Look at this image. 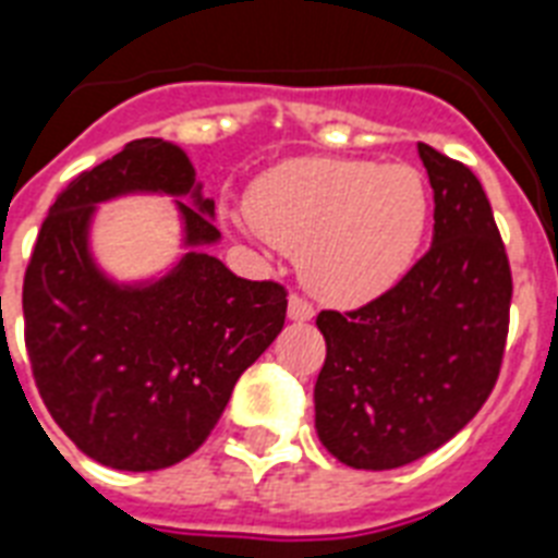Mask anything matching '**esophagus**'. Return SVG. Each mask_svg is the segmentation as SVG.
Returning a JSON list of instances; mask_svg holds the SVG:
<instances>
[{
	"mask_svg": "<svg viewBox=\"0 0 558 558\" xmlns=\"http://www.w3.org/2000/svg\"><path fill=\"white\" fill-rule=\"evenodd\" d=\"M313 315H315V306L310 304L306 298L301 295L289 298V318H292V322H310Z\"/></svg>",
	"mask_w": 558,
	"mask_h": 558,
	"instance_id": "34e87169",
	"label": "esophagus"
}]
</instances>
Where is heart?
Instances as JSON below:
<instances>
[{
	"label": "heart",
	"mask_w": 558,
	"mask_h": 558,
	"mask_svg": "<svg viewBox=\"0 0 558 558\" xmlns=\"http://www.w3.org/2000/svg\"><path fill=\"white\" fill-rule=\"evenodd\" d=\"M432 193L420 170L301 156L254 179L245 217L263 240L298 252L301 278L336 306L381 295L423 243Z\"/></svg>",
	"instance_id": "heart-1"
}]
</instances>
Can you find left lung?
Listing matches in <instances>:
<instances>
[{"instance_id":"left-lung-1","label":"left lung","mask_w":558,"mask_h":558,"mask_svg":"<svg viewBox=\"0 0 558 558\" xmlns=\"http://www.w3.org/2000/svg\"><path fill=\"white\" fill-rule=\"evenodd\" d=\"M434 191L432 248L385 295L315 324L324 449L353 469H397L449 442L493 393L510 330L512 275L484 187L416 144Z\"/></svg>"}]
</instances>
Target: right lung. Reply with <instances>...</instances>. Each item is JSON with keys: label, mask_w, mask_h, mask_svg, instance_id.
Returning <instances> with one entry per match:
<instances>
[{"label": "right lung", "mask_w": 558, "mask_h": 558, "mask_svg": "<svg viewBox=\"0 0 558 558\" xmlns=\"http://www.w3.org/2000/svg\"><path fill=\"white\" fill-rule=\"evenodd\" d=\"M126 192L178 196L189 252L165 279L116 284L90 257L97 202ZM217 240L214 199L161 138L130 142L48 210L22 283L25 348L48 414L104 466L156 472L193 454L283 330L287 289L236 278L205 252Z\"/></svg>", "instance_id": "obj_1"}]
</instances>
